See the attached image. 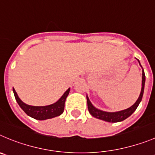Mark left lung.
<instances>
[{
	"mask_svg": "<svg viewBox=\"0 0 155 155\" xmlns=\"http://www.w3.org/2000/svg\"><path fill=\"white\" fill-rule=\"evenodd\" d=\"M139 62V61H138ZM140 64V63H139ZM141 66V64H140ZM144 82H145V75H144V69L142 70V84H141V91L140 93L139 97H138V100L135 102V103L131 106L130 108L125 109V110L120 111V112H103L97 109L96 108L92 105L91 102L89 101V98L86 96L87 99V105H88V109L89 112L91 115L95 118H97L99 119L104 120L105 121H108V122H118V121H121L123 120L126 119L128 117H129L134 111L136 110V108H138V105L141 102V99H142L143 93H144Z\"/></svg>",
	"mask_w": 155,
	"mask_h": 155,
	"instance_id": "obj_1",
	"label": "left lung"
}]
</instances>
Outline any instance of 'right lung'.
<instances>
[{
	"label": "right lung",
	"instance_id": "obj_1",
	"mask_svg": "<svg viewBox=\"0 0 155 155\" xmlns=\"http://www.w3.org/2000/svg\"><path fill=\"white\" fill-rule=\"evenodd\" d=\"M69 90L70 89L69 88L62 95V97L57 102L52 105H47V106H32V105H27L23 102L18 97L15 89H13L15 99L20 107L22 108L27 115L37 120L49 119V118H54V117L61 115L64 111L65 102H66V97L69 93Z\"/></svg>",
	"mask_w": 155,
	"mask_h": 155
}]
</instances>
